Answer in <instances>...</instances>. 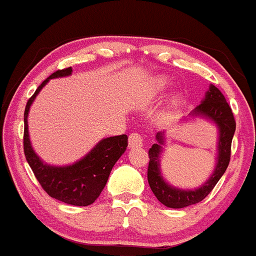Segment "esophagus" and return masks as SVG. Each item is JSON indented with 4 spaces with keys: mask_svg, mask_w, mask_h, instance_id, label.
Instances as JSON below:
<instances>
[{
    "mask_svg": "<svg viewBox=\"0 0 256 256\" xmlns=\"http://www.w3.org/2000/svg\"><path fill=\"white\" fill-rule=\"evenodd\" d=\"M142 144H144V136L137 132L131 134L130 137H128V147H131V148H135V147L138 148V147H142Z\"/></svg>",
    "mask_w": 256,
    "mask_h": 256,
    "instance_id": "1",
    "label": "esophagus"
}]
</instances>
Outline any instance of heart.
Masks as SVG:
<instances>
[{"label":"heart","instance_id":"heart-1","mask_svg":"<svg viewBox=\"0 0 256 256\" xmlns=\"http://www.w3.org/2000/svg\"><path fill=\"white\" fill-rule=\"evenodd\" d=\"M166 84H168V83H166V78H157V80H153V83L150 84L148 92H147L148 98H153V96H156L157 94H160L163 90H166Z\"/></svg>","mask_w":256,"mask_h":256}]
</instances>
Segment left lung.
<instances>
[{
	"label": "left lung",
	"instance_id": "obj_1",
	"mask_svg": "<svg viewBox=\"0 0 256 256\" xmlns=\"http://www.w3.org/2000/svg\"><path fill=\"white\" fill-rule=\"evenodd\" d=\"M195 114L205 115L218 125L220 128V144H218V163L212 176L198 190H178L166 184L160 173V152L162 150L163 135L157 134L158 144H154L148 150V169L147 179L152 192L158 201L170 208H182L194 204L202 201L212 192L220 176L224 174L230 160V147L236 131V119L230 104L226 100L222 92L214 86L210 87L206 93L205 100L195 108Z\"/></svg>",
	"mask_w": 256,
	"mask_h": 256
}]
</instances>
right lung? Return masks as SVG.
<instances>
[{
	"label": "right lung",
	"instance_id": "add662e5",
	"mask_svg": "<svg viewBox=\"0 0 256 256\" xmlns=\"http://www.w3.org/2000/svg\"><path fill=\"white\" fill-rule=\"evenodd\" d=\"M71 72V67L55 71L42 80L36 93L28 99L24 110L23 147L26 162L48 195L68 205L88 206L103 192L112 166L128 147V136L119 135L102 140L83 160L70 166H51L42 163L34 153L28 135L26 118L36 94L50 78L68 76Z\"/></svg>",
	"mask_w": 256,
	"mask_h": 256
}]
</instances>
